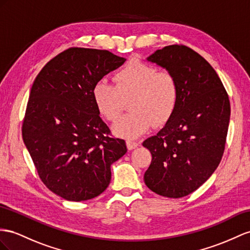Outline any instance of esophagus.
Returning <instances> with one entry per match:
<instances>
[{
  "mask_svg": "<svg viewBox=\"0 0 250 250\" xmlns=\"http://www.w3.org/2000/svg\"><path fill=\"white\" fill-rule=\"evenodd\" d=\"M138 146H139V144L136 143V142H133V140H126V146H127V149H129V150L135 149V148H137Z\"/></svg>",
  "mask_w": 250,
  "mask_h": 250,
  "instance_id": "34e87169",
  "label": "esophagus"
}]
</instances>
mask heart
<instances>
[{
    "instance_id": "heart-1",
    "label": "heart",
    "mask_w": 250,
    "mask_h": 250,
    "mask_svg": "<svg viewBox=\"0 0 250 250\" xmlns=\"http://www.w3.org/2000/svg\"><path fill=\"white\" fill-rule=\"evenodd\" d=\"M115 85L104 80L96 82L92 95L98 112L108 121H115L129 101L131 113L113 125L117 136L135 139L148 131L152 124L161 125L172 116L177 106L180 87L176 77L150 64L131 61L115 73Z\"/></svg>"
}]
</instances>
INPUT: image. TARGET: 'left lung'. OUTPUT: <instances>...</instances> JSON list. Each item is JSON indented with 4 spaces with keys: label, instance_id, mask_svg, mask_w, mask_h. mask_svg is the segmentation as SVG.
<instances>
[{
    "label": "left lung",
    "instance_id": "8db88e82",
    "mask_svg": "<svg viewBox=\"0 0 250 250\" xmlns=\"http://www.w3.org/2000/svg\"><path fill=\"white\" fill-rule=\"evenodd\" d=\"M146 60L176 77L180 95L166 125L143 143L152 154L145 184L162 196L183 197L200 188L221 162L230 119L228 94L214 68L188 46H165Z\"/></svg>",
    "mask_w": 250,
    "mask_h": 250
}]
</instances>
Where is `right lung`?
Instances as JSON below:
<instances>
[{
	"label": "right lung",
	"instance_id": "right-lung-1",
	"mask_svg": "<svg viewBox=\"0 0 250 250\" xmlns=\"http://www.w3.org/2000/svg\"><path fill=\"white\" fill-rule=\"evenodd\" d=\"M125 61L108 50L70 47L47 62L31 86L24 144L43 184L64 200L101 194L111 182V165L126 153L92 95L96 82Z\"/></svg>",
	"mask_w": 250,
	"mask_h": 250
}]
</instances>
